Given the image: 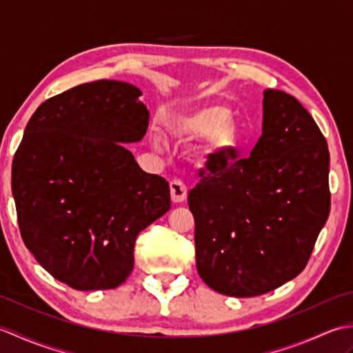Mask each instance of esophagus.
<instances>
[{"label":"esophagus","instance_id":"1","mask_svg":"<svg viewBox=\"0 0 353 353\" xmlns=\"http://www.w3.org/2000/svg\"><path fill=\"white\" fill-rule=\"evenodd\" d=\"M170 192H171V200L174 201V203H182V201L186 199V194H188L185 183L182 181H179V179L171 181Z\"/></svg>","mask_w":353,"mask_h":353}]
</instances>
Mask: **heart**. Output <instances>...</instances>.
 Instances as JSON below:
<instances>
[{
  "mask_svg": "<svg viewBox=\"0 0 353 353\" xmlns=\"http://www.w3.org/2000/svg\"><path fill=\"white\" fill-rule=\"evenodd\" d=\"M230 118L232 110L228 106L212 104L179 115L170 123V130L179 138L205 139L194 161L199 168H211L212 165L229 157L243 142L241 124ZM153 145L154 148L162 147L159 134L153 137Z\"/></svg>",
  "mask_w": 353,
  "mask_h": 353,
  "instance_id": "obj_1",
  "label": "heart"
}]
</instances>
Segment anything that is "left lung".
I'll use <instances>...</instances> for the list:
<instances>
[{
    "instance_id": "left-lung-1",
    "label": "left lung",
    "mask_w": 353,
    "mask_h": 353,
    "mask_svg": "<svg viewBox=\"0 0 353 353\" xmlns=\"http://www.w3.org/2000/svg\"><path fill=\"white\" fill-rule=\"evenodd\" d=\"M262 134L245 159L200 171L188 194L196 262L214 291L253 297L308 264L331 209L327 142L294 97L264 91ZM232 160V163L228 161Z\"/></svg>"
}]
</instances>
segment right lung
<instances>
[{
	"mask_svg": "<svg viewBox=\"0 0 353 353\" xmlns=\"http://www.w3.org/2000/svg\"><path fill=\"white\" fill-rule=\"evenodd\" d=\"M142 92L125 81L79 85L43 101L12 163L21 236L74 290H110L133 270L137 236L171 206L163 177L123 144L147 132Z\"/></svg>",
	"mask_w": 353,
	"mask_h": 353,
	"instance_id": "1",
	"label": "right lung"
}]
</instances>
